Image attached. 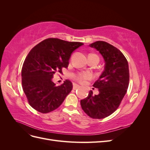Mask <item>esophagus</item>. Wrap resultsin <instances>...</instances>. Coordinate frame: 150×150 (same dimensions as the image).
I'll use <instances>...</instances> for the list:
<instances>
[{
	"label": "esophagus",
	"mask_w": 150,
	"mask_h": 150,
	"mask_svg": "<svg viewBox=\"0 0 150 150\" xmlns=\"http://www.w3.org/2000/svg\"><path fill=\"white\" fill-rule=\"evenodd\" d=\"M79 87H80V86L78 85L77 84H75V83L73 84V89H74V90L77 89L78 88H79Z\"/></svg>",
	"instance_id": "1"
}]
</instances>
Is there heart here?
Listing matches in <instances>:
<instances>
[{
    "label": "heart",
    "mask_w": 150,
    "mask_h": 150,
    "mask_svg": "<svg viewBox=\"0 0 150 150\" xmlns=\"http://www.w3.org/2000/svg\"><path fill=\"white\" fill-rule=\"evenodd\" d=\"M92 78V74L89 72H86L83 74H79L76 76V79L80 83H84L86 79H89Z\"/></svg>",
    "instance_id": "obj_1"
}]
</instances>
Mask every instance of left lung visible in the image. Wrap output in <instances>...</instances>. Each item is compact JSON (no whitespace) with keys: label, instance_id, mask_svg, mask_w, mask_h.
Returning a JSON list of instances; mask_svg holds the SVG:
<instances>
[{"label":"left lung","instance_id":"8db88e82","mask_svg":"<svg viewBox=\"0 0 150 150\" xmlns=\"http://www.w3.org/2000/svg\"><path fill=\"white\" fill-rule=\"evenodd\" d=\"M89 46L96 49L104 59V69L93 87L99 94L90 91L88 97L81 100V106L89 116L102 119L111 115L118 108L128 88V63L122 53L112 45L96 41Z\"/></svg>","mask_w":150,"mask_h":150}]
</instances>
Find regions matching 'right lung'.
I'll list each match as a JSON object with an SVG mask.
<instances>
[{"label": "right lung", "mask_w": 150, "mask_h": 150, "mask_svg": "<svg viewBox=\"0 0 150 150\" xmlns=\"http://www.w3.org/2000/svg\"><path fill=\"white\" fill-rule=\"evenodd\" d=\"M84 44L56 38L44 40L32 49L22 68V85L30 105L42 113L59 107L72 89L66 79L58 86L54 74L67 67L72 53Z\"/></svg>", "instance_id": "1"}]
</instances>
